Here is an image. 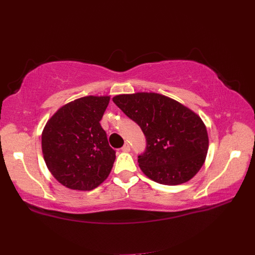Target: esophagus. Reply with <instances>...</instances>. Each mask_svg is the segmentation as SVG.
Here are the masks:
<instances>
[{
  "instance_id": "obj_1",
  "label": "esophagus",
  "mask_w": 255,
  "mask_h": 255,
  "mask_svg": "<svg viewBox=\"0 0 255 255\" xmlns=\"http://www.w3.org/2000/svg\"><path fill=\"white\" fill-rule=\"evenodd\" d=\"M121 150H122V152H129V151H131V146H129L128 143H126V144H124V145L122 146Z\"/></svg>"
}]
</instances>
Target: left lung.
Wrapping results in <instances>:
<instances>
[{"mask_svg":"<svg viewBox=\"0 0 255 255\" xmlns=\"http://www.w3.org/2000/svg\"><path fill=\"white\" fill-rule=\"evenodd\" d=\"M113 102L136 122L146 137L138 166L164 185L190 181L204 164L209 135L202 120L185 105L154 92L119 94Z\"/></svg>","mask_w":255,"mask_h":255,"instance_id":"left-lung-1","label":"left lung"}]
</instances>
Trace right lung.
<instances>
[{"label":"right lung","instance_id":"add662e5","mask_svg":"<svg viewBox=\"0 0 255 255\" xmlns=\"http://www.w3.org/2000/svg\"><path fill=\"white\" fill-rule=\"evenodd\" d=\"M109 95H89L64 104L42 131V153L57 182L71 190L91 191L108 179L115 151L100 124Z\"/></svg>","mask_w":255,"mask_h":255}]
</instances>
